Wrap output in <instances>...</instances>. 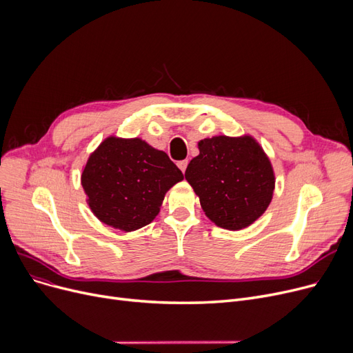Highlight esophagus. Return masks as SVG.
Returning a JSON list of instances; mask_svg holds the SVG:
<instances>
[{"label":"esophagus","mask_w":353,"mask_h":353,"mask_svg":"<svg viewBox=\"0 0 353 353\" xmlns=\"http://www.w3.org/2000/svg\"><path fill=\"white\" fill-rule=\"evenodd\" d=\"M177 165H179V169L184 173V172H186V167H188V160H181V161H179V163H177Z\"/></svg>","instance_id":"esophagus-1"}]
</instances>
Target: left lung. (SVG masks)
Instances as JSON below:
<instances>
[{
  "label": "left lung",
  "instance_id": "obj_1",
  "mask_svg": "<svg viewBox=\"0 0 353 353\" xmlns=\"http://www.w3.org/2000/svg\"><path fill=\"white\" fill-rule=\"evenodd\" d=\"M199 156L184 177L214 225L229 230L250 226L269 208L274 173L252 136H214L199 141Z\"/></svg>",
  "mask_w": 353,
  "mask_h": 353
}]
</instances>
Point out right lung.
I'll return each instance as SVG.
<instances>
[{"mask_svg": "<svg viewBox=\"0 0 353 353\" xmlns=\"http://www.w3.org/2000/svg\"><path fill=\"white\" fill-rule=\"evenodd\" d=\"M183 173L164 152L141 139L107 137L84 165L81 186L104 225L133 232L152 223L164 194Z\"/></svg>", "mask_w": 353, "mask_h": 353, "instance_id": "obj_1", "label": "right lung"}]
</instances>
